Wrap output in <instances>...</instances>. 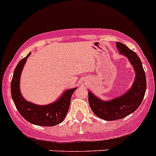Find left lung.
<instances>
[{"instance_id": "1", "label": "left lung", "mask_w": 156, "mask_h": 156, "mask_svg": "<svg viewBox=\"0 0 156 156\" xmlns=\"http://www.w3.org/2000/svg\"><path fill=\"white\" fill-rule=\"evenodd\" d=\"M116 46L119 53L127 56L133 66L136 77L133 86L128 91L109 101H103L94 96L91 91L88 92V102L93 112L106 121L124 119L136 111L142 103L146 90L145 72L139 56L124 44L117 42Z\"/></svg>"}]
</instances>
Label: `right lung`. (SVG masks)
<instances>
[{"mask_svg":"<svg viewBox=\"0 0 156 156\" xmlns=\"http://www.w3.org/2000/svg\"><path fill=\"white\" fill-rule=\"evenodd\" d=\"M30 53L20 61L14 70L11 81V95L14 104L20 115L33 125L45 127L59 125L63 122L68 113L71 97L77 88L67 90L59 100L46 106H38L26 100L20 93V81L23 66Z\"/></svg>","mask_w":156,"mask_h":156,"instance_id":"add662e5","label":"right lung"}]
</instances>
